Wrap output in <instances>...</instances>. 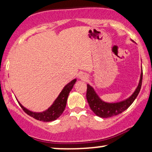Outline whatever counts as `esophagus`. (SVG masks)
Listing matches in <instances>:
<instances>
[{
    "label": "esophagus",
    "mask_w": 152,
    "mask_h": 152,
    "mask_svg": "<svg viewBox=\"0 0 152 152\" xmlns=\"http://www.w3.org/2000/svg\"><path fill=\"white\" fill-rule=\"evenodd\" d=\"M79 78L81 79H82V80H86V79H87V76H86L85 73H80Z\"/></svg>",
    "instance_id": "34e87169"
}]
</instances>
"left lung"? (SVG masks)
I'll return each instance as SVG.
<instances>
[{
	"label": "left lung",
	"mask_w": 152,
	"mask_h": 152,
	"mask_svg": "<svg viewBox=\"0 0 152 152\" xmlns=\"http://www.w3.org/2000/svg\"><path fill=\"white\" fill-rule=\"evenodd\" d=\"M142 77L143 71H141V77H140L137 88L133 93V94L128 99L115 103H108L102 101L95 92L93 87H91L89 84H87L86 99L91 110L94 112L96 115L103 118H110V117L118 115L122 113L131 105V104L137 97L138 93L141 90V84H142Z\"/></svg>",
	"instance_id": "8db88e82"
}]
</instances>
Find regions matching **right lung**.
Wrapping results in <instances>:
<instances>
[{"mask_svg": "<svg viewBox=\"0 0 152 152\" xmlns=\"http://www.w3.org/2000/svg\"><path fill=\"white\" fill-rule=\"evenodd\" d=\"M76 79H73L71 82H69L67 85L65 86L61 92L58 95L57 99L55 100L53 104L46 110L45 111L41 112V113H34V112H31L23 107L19 102V105L22 108V110L27 115L29 116L32 117L34 119L37 120L39 121H43V122H50L56 120L57 118H59L60 116L62 115V113L64 111L65 108L66 106V102H67V99L68 94H69L70 91L72 89L73 85L76 83Z\"/></svg>", "mask_w": 152, "mask_h": 152, "instance_id": "add662e5", "label": "right lung"}]
</instances>
